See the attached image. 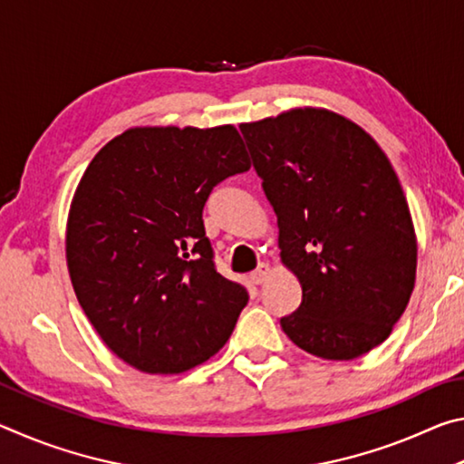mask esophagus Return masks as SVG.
Wrapping results in <instances>:
<instances>
[{
  "instance_id": "1",
  "label": "esophagus",
  "mask_w": 464,
  "mask_h": 464,
  "mask_svg": "<svg viewBox=\"0 0 464 464\" xmlns=\"http://www.w3.org/2000/svg\"><path fill=\"white\" fill-rule=\"evenodd\" d=\"M270 276V266L268 264H260L257 266V270L251 272V280H254V285H262V282Z\"/></svg>"
}]
</instances>
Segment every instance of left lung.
I'll return each instance as SVG.
<instances>
[{"label":"left lung","instance_id":"left-lung-1","mask_svg":"<svg viewBox=\"0 0 464 464\" xmlns=\"http://www.w3.org/2000/svg\"><path fill=\"white\" fill-rule=\"evenodd\" d=\"M278 218L282 264L303 301L280 319L298 348L354 360L387 340L410 303L418 243L403 188L376 140L324 108L241 124Z\"/></svg>","mask_w":464,"mask_h":464}]
</instances>
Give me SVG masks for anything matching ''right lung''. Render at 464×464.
Wrapping results in <instances>:
<instances>
[{
	"mask_svg": "<svg viewBox=\"0 0 464 464\" xmlns=\"http://www.w3.org/2000/svg\"><path fill=\"white\" fill-rule=\"evenodd\" d=\"M249 168L223 124L129 129L85 169L67 221L69 276L98 335L137 371H190L233 334L249 296L217 272L202 208Z\"/></svg>",
	"mask_w": 464,
	"mask_h": 464,
	"instance_id": "add662e5",
	"label": "right lung"
}]
</instances>
